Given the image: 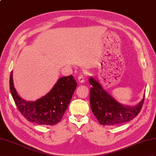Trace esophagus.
<instances>
[{
	"mask_svg": "<svg viewBox=\"0 0 156 156\" xmlns=\"http://www.w3.org/2000/svg\"><path fill=\"white\" fill-rule=\"evenodd\" d=\"M78 81H79L80 82L83 83V82L85 81V80H86V77H85V76L83 75V74H80V75L78 76Z\"/></svg>",
	"mask_w": 156,
	"mask_h": 156,
	"instance_id": "obj_1",
	"label": "esophagus"
}]
</instances>
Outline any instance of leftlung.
<instances>
[{"instance_id": "left-lung-1", "label": "left lung", "mask_w": 156, "mask_h": 156, "mask_svg": "<svg viewBox=\"0 0 156 156\" xmlns=\"http://www.w3.org/2000/svg\"><path fill=\"white\" fill-rule=\"evenodd\" d=\"M89 82L92 86L90 90V107L101 125H121L133 120L140 111L145 95L136 105L133 107L122 105L107 93L94 78L90 77Z\"/></svg>"}]
</instances>
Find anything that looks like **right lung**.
<instances>
[{"label":"right lung","instance_id":"1","mask_svg":"<svg viewBox=\"0 0 156 156\" xmlns=\"http://www.w3.org/2000/svg\"><path fill=\"white\" fill-rule=\"evenodd\" d=\"M77 86L73 75L60 78L49 93L35 101L23 99L16 91L12 72L10 90L20 112L27 121L41 125H54L61 121Z\"/></svg>","mask_w":156,"mask_h":156}]
</instances>
